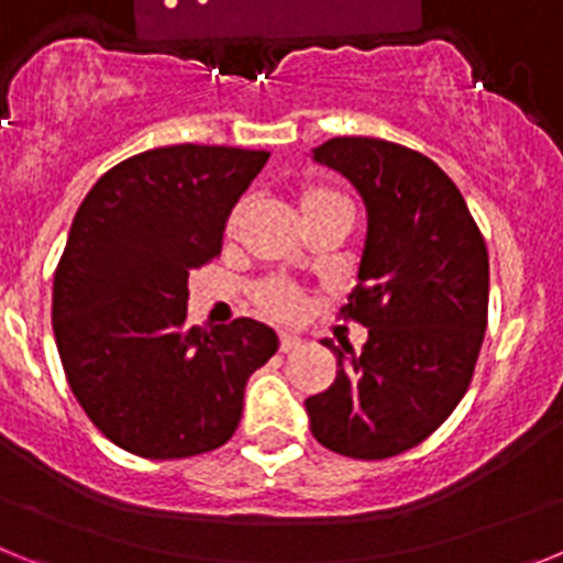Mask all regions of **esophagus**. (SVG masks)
Segmentation results:
<instances>
[{
  "label": "esophagus",
  "mask_w": 563,
  "mask_h": 563,
  "mask_svg": "<svg viewBox=\"0 0 563 563\" xmlns=\"http://www.w3.org/2000/svg\"><path fill=\"white\" fill-rule=\"evenodd\" d=\"M298 346H301V338H296V335H282L278 338V352H296Z\"/></svg>",
  "instance_id": "esophagus-1"
}]
</instances>
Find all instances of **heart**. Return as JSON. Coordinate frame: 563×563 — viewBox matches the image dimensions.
<instances>
[{
    "label": "heart",
    "mask_w": 563,
    "mask_h": 563,
    "mask_svg": "<svg viewBox=\"0 0 563 563\" xmlns=\"http://www.w3.org/2000/svg\"><path fill=\"white\" fill-rule=\"evenodd\" d=\"M298 208H301V213H305L307 220L312 213L330 211V208H346V211H352V202L346 194H341L338 188L324 186V183H301V186H298ZM242 217H245V200H239L236 206L228 211L225 225H222L225 242H233V239H236ZM253 301H256V307L265 312L267 318H273V321H285V324L301 318L307 310V292L301 290V287L290 285V282H282V278H267V282L256 285Z\"/></svg>",
    "instance_id": "1"
}]
</instances>
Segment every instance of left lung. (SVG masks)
<instances>
[{
  "label": "left lung",
  "instance_id": "8db88e82",
  "mask_svg": "<svg viewBox=\"0 0 563 563\" xmlns=\"http://www.w3.org/2000/svg\"><path fill=\"white\" fill-rule=\"evenodd\" d=\"M316 161L350 177L369 211L343 321L369 330L335 346L338 375L307 397L310 431L352 460L420 445L465 397L487 327V247L465 197L426 154L377 137H332Z\"/></svg>",
  "mask_w": 563,
  "mask_h": 563
}]
</instances>
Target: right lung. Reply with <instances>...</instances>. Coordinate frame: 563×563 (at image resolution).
Returning <instances> with one entry per match:
<instances>
[{"instance_id": "add662e5", "label": "right lung", "mask_w": 563, "mask_h": 563, "mask_svg": "<svg viewBox=\"0 0 563 563\" xmlns=\"http://www.w3.org/2000/svg\"><path fill=\"white\" fill-rule=\"evenodd\" d=\"M271 154L148 148L109 168L78 208L53 276V332L69 389L107 440L143 460L220 449L247 377L278 350L236 318L188 327V273L222 253V225Z\"/></svg>"}]
</instances>
